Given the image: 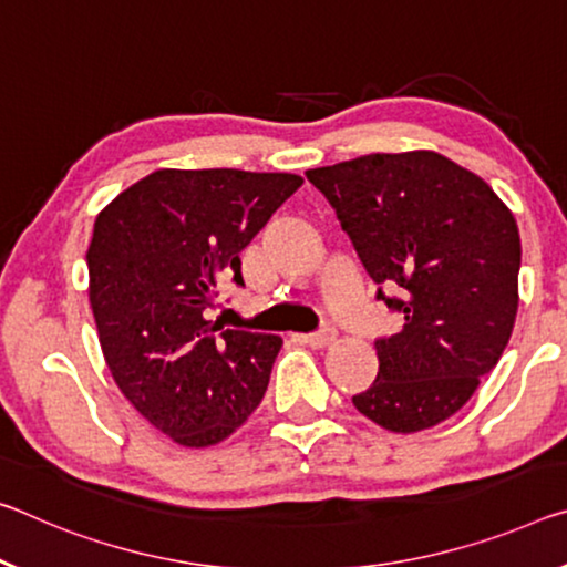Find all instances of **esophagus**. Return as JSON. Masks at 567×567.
Returning <instances> with one entry per match:
<instances>
[{
	"instance_id": "obj_1",
	"label": "esophagus",
	"mask_w": 567,
	"mask_h": 567,
	"mask_svg": "<svg viewBox=\"0 0 567 567\" xmlns=\"http://www.w3.org/2000/svg\"><path fill=\"white\" fill-rule=\"evenodd\" d=\"M332 340H336V328H322L318 332H310V336H305V343H308L310 348H326L330 346Z\"/></svg>"
}]
</instances>
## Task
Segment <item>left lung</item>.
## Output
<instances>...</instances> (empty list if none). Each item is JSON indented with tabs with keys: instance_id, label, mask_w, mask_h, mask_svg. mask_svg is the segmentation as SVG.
<instances>
[{
	"instance_id": "1",
	"label": "left lung",
	"mask_w": 567,
	"mask_h": 567,
	"mask_svg": "<svg viewBox=\"0 0 567 567\" xmlns=\"http://www.w3.org/2000/svg\"><path fill=\"white\" fill-rule=\"evenodd\" d=\"M305 176L336 209L375 298L403 316L399 332L375 338L379 375L353 406L396 434L442 424L515 328V217L487 182L434 151L368 154Z\"/></svg>"
}]
</instances>
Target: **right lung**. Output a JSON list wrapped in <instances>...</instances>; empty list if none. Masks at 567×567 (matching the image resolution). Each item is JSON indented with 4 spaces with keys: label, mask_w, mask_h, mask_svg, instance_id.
Wrapping results in <instances>:
<instances>
[{
    "label": "right lung",
    "mask_w": 567,
    "mask_h": 567,
    "mask_svg": "<svg viewBox=\"0 0 567 567\" xmlns=\"http://www.w3.org/2000/svg\"><path fill=\"white\" fill-rule=\"evenodd\" d=\"M302 186L295 174L161 168L97 214L90 308L113 381L176 444H219L262 401L280 336L206 320L219 277Z\"/></svg>",
    "instance_id": "right-lung-1"
}]
</instances>
